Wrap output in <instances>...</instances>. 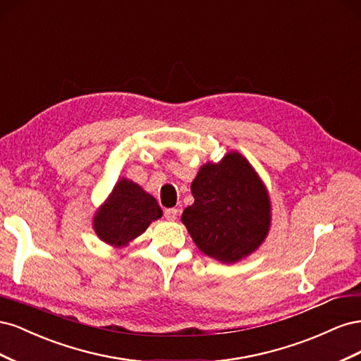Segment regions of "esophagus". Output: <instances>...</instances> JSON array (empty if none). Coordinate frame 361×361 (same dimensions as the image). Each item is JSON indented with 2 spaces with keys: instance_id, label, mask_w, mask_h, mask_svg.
Listing matches in <instances>:
<instances>
[{
  "instance_id": "obj_1",
  "label": "esophagus",
  "mask_w": 361,
  "mask_h": 361,
  "mask_svg": "<svg viewBox=\"0 0 361 361\" xmlns=\"http://www.w3.org/2000/svg\"><path fill=\"white\" fill-rule=\"evenodd\" d=\"M178 214H179L178 209H174V207H170V209H166V212H164V216H166L169 221H174L178 218Z\"/></svg>"
}]
</instances>
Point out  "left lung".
<instances>
[{
    "label": "left lung",
    "mask_w": 361,
    "mask_h": 361,
    "mask_svg": "<svg viewBox=\"0 0 361 361\" xmlns=\"http://www.w3.org/2000/svg\"><path fill=\"white\" fill-rule=\"evenodd\" d=\"M194 203L180 216L197 248L221 264L253 255L271 227V199L264 180L239 152L206 162L191 183Z\"/></svg>",
    "instance_id": "8db88e82"
}]
</instances>
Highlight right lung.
I'll return each instance as SVG.
<instances>
[{"label": "right lung", "mask_w": 361, "mask_h": 361, "mask_svg": "<svg viewBox=\"0 0 361 361\" xmlns=\"http://www.w3.org/2000/svg\"><path fill=\"white\" fill-rule=\"evenodd\" d=\"M162 216L157 199L126 178H120L93 215V231L105 244L120 248L146 232Z\"/></svg>", "instance_id": "obj_1"}]
</instances>
